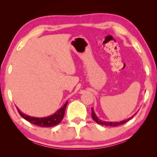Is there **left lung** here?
I'll return each instance as SVG.
<instances>
[{
    "label": "left lung",
    "mask_w": 157,
    "mask_h": 157,
    "mask_svg": "<svg viewBox=\"0 0 157 157\" xmlns=\"http://www.w3.org/2000/svg\"><path fill=\"white\" fill-rule=\"evenodd\" d=\"M134 116L131 117L127 119V120H124V121H122V122H102V121H101L100 120H99V119L98 118V117H97L95 115V114H94V112L93 111V109L92 108V117L93 120L95 121V122L97 123L100 124H101V125H105V126H109V127H117V126H119V125H122V124H124L127 122L128 121L131 120V119Z\"/></svg>",
    "instance_id": "1"
}]
</instances>
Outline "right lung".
Listing matches in <instances>:
<instances>
[{"label":"right lung","mask_w":157,"mask_h":157,"mask_svg":"<svg viewBox=\"0 0 157 157\" xmlns=\"http://www.w3.org/2000/svg\"><path fill=\"white\" fill-rule=\"evenodd\" d=\"M67 105V101L66 102L64 106L62 108H60L58 111H57L56 114H54L53 115L49 116L48 117H44V118H37V117H30L24 114L23 113L20 111L18 108L17 107V112L20 114L22 117L25 119V120H27L28 122L33 124L39 126L41 127H54L61 122L62 120L63 119L64 114H65V108L66 106Z\"/></svg>","instance_id":"add662e5"}]
</instances>
